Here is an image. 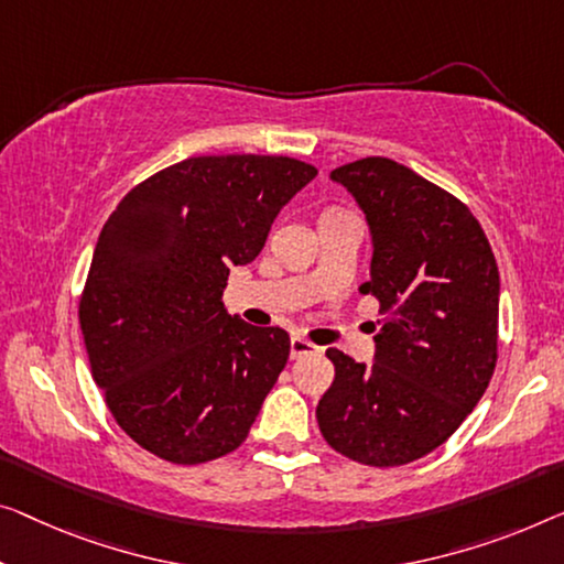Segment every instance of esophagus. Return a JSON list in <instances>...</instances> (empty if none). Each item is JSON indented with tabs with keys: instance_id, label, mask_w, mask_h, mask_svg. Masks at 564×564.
Wrapping results in <instances>:
<instances>
[{
	"instance_id": "esophagus-1",
	"label": "esophagus",
	"mask_w": 564,
	"mask_h": 564,
	"mask_svg": "<svg viewBox=\"0 0 564 564\" xmlns=\"http://www.w3.org/2000/svg\"><path fill=\"white\" fill-rule=\"evenodd\" d=\"M316 351H318L316 344H311L308 339H304V336H291V359L316 355Z\"/></svg>"
}]
</instances>
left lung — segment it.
I'll use <instances>...</instances> for the list:
<instances>
[{"mask_svg":"<svg viewBox=\"0 0 564 564\" xmlns=\"http://www.w3.org/2000/svg\"><path fill=\"white\" fill-rule=\"evenodd\" d=\"M372 235L362 293L384 314L375 362L339 349L318 400V431L365 466H402L438 448L468 417L497 367L499 268L464 202L408 166L367 156L334 170Z\"/></svg>","mask_w":564,"mask_h":564,"instance_id":"obj_1","label":"left lung"}]
</instances>
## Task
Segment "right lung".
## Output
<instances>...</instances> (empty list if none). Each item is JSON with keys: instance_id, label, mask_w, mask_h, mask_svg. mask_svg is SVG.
<instances>
[{"instance_id": "obj_1", "label": "right lung", "mask_w": 564, "mask_h": 564, "mask_svg": "<svg viewBox=\"0 0 564 564\" xmlns=\"http://www.w3.org/2000/svg\"><path fill=\"white\" fill-rule=\"evenodd\" d=\"M314 176L291 156H192L108 217L78 314L94 380L141 448L192 466L248 438L291 339L230 316L223 291Z\"/></svg>"}]
</instances>
